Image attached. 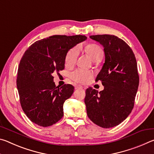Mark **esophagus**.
Here are the masks:
<instances>
[{
    "label": "esophagus",
    "instance_id": "34e87169",
    "mask_svg": "<svg viewBox=\"0 0 154 154\" xmlns=\"http://www.w3.org/2000/svg\"><path fill=\"white\" fill-rule=\"evenodd\" d=\"M75 89H82V88H83V86H82V85H75Z\"/></svg>",
    "mask_w": 154,
    "mask_h": 154
}]
</instances>
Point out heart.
<instances>
[{
	"label": "heart",
	"mask_w": 154,
	"mask_h": 154,
	"mask_svg": "<svg viewBox=\"0 0 154 154\" xmlns=\"http://www.w3.org/2000/svg\"><path fill=\"white\" fill-rule=\"evenodd\" d=\"M84 51L87 55L94 62L100 61L103 57L104 52L103 49L96 44H89L86 45L84 48ZM78 54H79V49L77 47H75L68 51L65 58V64L66 66H71L76 62ZM92 76V72L83 70H76L70 75V77L72 80L80 83H86Z\"/></svg>",
	"instance_id": "1"
}]
</instances>
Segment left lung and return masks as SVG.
<instances>
[{
  "instance_id": "obj_1",
  "label": "left lung",
  "mask_w": 154,
  "mask_h": 154,
  "mask_svg": "<svg viewBox=\"0 0 154 154\" xmlns=\"http://www.w3.org/2000/svg\"><path fill=\"white\" fill-rule=\"evenodd\" d=\"M104 48L105 63L96 81L104 90L98 92L89 87L84 102L88 118L98 126L110 128L121 124L134 107L139 83L137 63L129 45L118 36L92 35Z\"/></svg>"
}]
</instances>
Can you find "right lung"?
Returning <instances> with one entry per match:
<instances>
[{"mask_svg": "<svg viewBox=\"0 0 154 154\" xmlns=\"http://www.w3.org/2000/svg\"><path fill=\"white\" fill-rule=\"evenodd\" d=\"M86 39L84 35H54L36 41L25 51L18 68L17 88L23 111L33 123L48 127L63 117L64 103L74 87H56L52 73L63 70L68 51Z\"/></svg>", "mask_w": 154, "mask_h": 154, "instance_id": "add662e5", "label": "right lung"}]
</instances>
